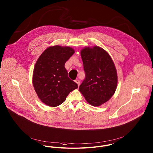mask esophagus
<instances>
[{
    "label": "esophagus",
    "instance_id": "obj_1",
    "mask_svg": "<svg viewBox=\"0 0 153 153\" xmlns=\"http://www.w3.org/2000/svg\"><path fill=\"white\" fill-rule=\"evenodd\" d=\"M75 82L77 83V85H78V86H79V85H80V81H79V79H76Z\"/></svg>",
    "mask_w": 153,
    "mask_h": 153
}]
</instances>
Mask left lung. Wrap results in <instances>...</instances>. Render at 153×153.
I'll return each instance as SVG.
<instances>
[{
	"label": "left lung",
	"instance_id": "1",
	"mask_svg": "<svg viewBox=\"0 0 153 153\" xmlns=\"http://www.w3.org/2000/svg\"><path fill=\"white\" fill-rule=\"evenodd\" d=\"M85 78L79 86L86 100L99 106L112 97L117 86V73L111 57L99 46L86 47L81 51Z\"/></svg>",
	"mask_w": 153,
	"mask_h": 153
}]
</instances>
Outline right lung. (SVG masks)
I'll return each instance as SVG.
<instances>
[{"label": "right lung", "instance_id": "1", "mask_svg": "<svg viewBox=\"0 0 153 153\" xmlns=\"http://www.w3.org/2000/svg\"><path fill=\"white\" fill-rule=\"evenodd\" d=\"M74 50L59 45L47 48L34 67L32 82L38 97L51 107L60 105L68 94L78 88V85L68 76L64 65Z\"/></svg>", "mask_w": 153, "mask_h": 153}]
</instances>
